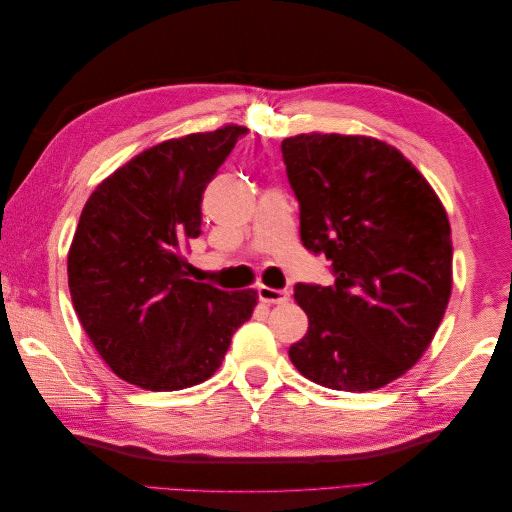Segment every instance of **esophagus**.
<instances>
[{"label":"esophagus","mask_w":512,"mask_h":512,"mask_svg":"<svg viewBox=\"0 0 512 512\" xmlns=\"http://www.w3.org/2000/svg\"><path fill=\"white\" fill-rule=\"evenodd\" d=\"M258 299L262 303H269V305H282L288 303L290 299V292L288 290H280V288H269V286H260L258 288Z\"/></svg>","instance_id":"obj_1"}]
</instances>
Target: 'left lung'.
<instances>
[{
  "label": "left lung",
  "mask_w": 512,
  "mask_h": 512,
  "mask_svg": "<svg viewBox=\"0 0 512 512\" xmlns=\"http://www.w3.org/2000/svg\"><path fill=\"white\" fill-rule=\"evenodd\" d=\"M301 241L331 260V286L297 284L309 329L288 356L305 378L365 393L421 359L451 299L453 243L425 177L369 136L299 134L282 143Z\"/></svg>",
  "instance_id": "obj_1"
}]
</instances>
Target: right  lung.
I'll return each mask as SVG.
<instances>
[{
	"instance_id": "right-lung-1",
	"label": "right lung",
	"mask_w": 512,
	"mask_h": 512,
	"mask_svg": "<svg viewBox=\"0 0 512 512\" xmlns=\"http://www.w3.org/2000/svg\"><path fill=\"white\" fill-rule=\"evenodd\" d=\"M247 128L170 138L138 153L89 196L68 254V286L106 365L147 391L211 378L256 292L190 280L185 245L200 237L207 183Z\"/></svg>"
}]
</instances>
